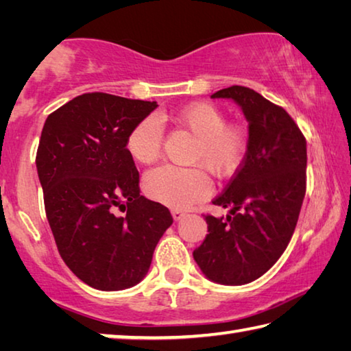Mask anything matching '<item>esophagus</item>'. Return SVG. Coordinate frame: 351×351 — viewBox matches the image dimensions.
Masks as SVG:
<instances>
[{
    "mask_svg": "<svg viewBox=\"0 0 351 351\" xmlns=\"http://www.w3.org/2000/svg\"><path fill=\"white\" fill-rule=\"evenodd\" d=\"M171 217H173L175 221H180V219H182L184 217H186V213H184L180 209H173V210H171Z\"/></svg>",
    "mask_w": 351,
    "mask_h": 351,
    "instance_id": "obj_1",
    "label": "esophagus"
}]
</instances>
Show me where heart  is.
I'll return each instance as SVG.
<instances>
[{
  "label": "heart",
  "instance_id": "heart-1",
  "mask_svg": "<svg viewBox=\"0 0 351 351\" xmlns=\"http://www.w3.org/2000/svg\"><path fill=\"white\" fill-rule=\"evenodd\" d=\"M173 119L197 138L192 162L201 164L215 176L229 175L240 167L247 148L246 133L228 125V119L217 106L192 104L178 111ZM161 145L162 127L154 116L136 123L125 142L128 154L139 164H152L159 156ZM144 190L158 203L186 209L209 193V181L199 169L161 165L145 175Z\"/></svg>",
  "mask_w": 351,
  "mask_h": 351
}]
</instances>
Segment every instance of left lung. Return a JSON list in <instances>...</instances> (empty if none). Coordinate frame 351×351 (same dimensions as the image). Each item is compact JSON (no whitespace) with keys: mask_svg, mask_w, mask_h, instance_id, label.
Instances as JSON below:
<instances>
[{"mask_svg":"<svg viewBox=\"0 0 351 351\" xmlns=\"http://www.w3.org/2000/svg\"><path fill=\"white\" fill-rule=\"evenodd\" d=\"M240 106L249 128L247 150L224 192L212 201L229 209L206 217L207 234L193 258L209 280L246 285L280 258L299 218L306 187V142L280 106L245 86L213 93Z\"/></svg>","mask_w":351,"mask_h":351,"instance_id":"obj_1","label":"left lung"}]
</instances>
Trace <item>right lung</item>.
<instances>
[{
	"label": "right lung",
	"mask_w": 351,
	"mask_h": 351,
	"mask_svg": "<svg viewBox=\"0 0 351 351\" xmlns=\"http://www.w3.org/2000/svg\"><path fill=\"white\" fill-rule=\"evenodd\" d=\"M156 108L88 93L47 116L41 132L35 164L58 252L100 291L138 285L173 223L167 207L139 195V171L125 147L136 123Z\"/></svg>",
	"instance_id": "1"
}]
</instances>
